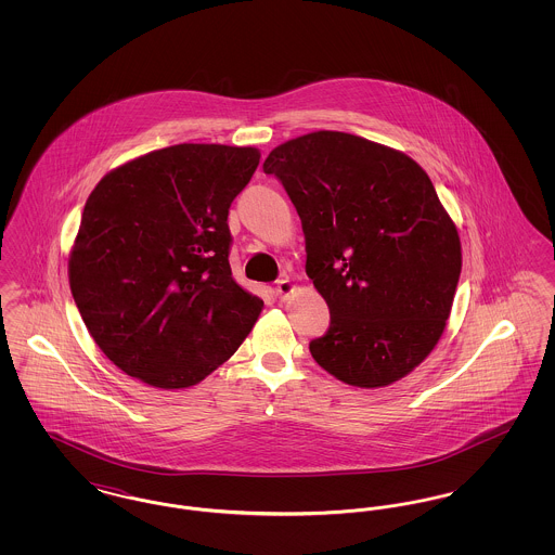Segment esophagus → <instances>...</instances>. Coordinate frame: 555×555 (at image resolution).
<instances>
[{"instance_id":"obj_1","label":"esophagus","mask_w":555,"mask_h":555,"mask_svg":"<svg viewBox=\"0 0 555 555\" xmlns=\"http://www.w3.org/2000/svg\"><path fill=\"white\" fill-rule=\"evenodd\" d=\"M293 285H291L289 279H281V281H276V287H274V293H276V297L279 299H287L291 293H293Z\"/></svg>"}]
</instances>
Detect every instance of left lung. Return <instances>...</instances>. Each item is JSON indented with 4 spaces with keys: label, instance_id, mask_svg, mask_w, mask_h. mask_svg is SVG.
<instances>
[{
    "label": "left lung",
    "instance_id": "8db88e82",
    "mask_svg": "<svg viewBox=\"0 0 555 555\" xmlns=\"http://www.w3.org/2000/svg\"><path fill=\"white\" fill-rule=\"evenodd\" d=\"M306 235V272L331 310L310 341L318 364L353 387H385L439 341L462 270L455 224L428 175L369 139L318 131L264 159Z\"/></svg>",
    "mask_w": 555,
    "mask_h": 555
}]
</instances>
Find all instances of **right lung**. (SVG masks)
Here are the masks:
<instances>
[{"instance_id": "obj_1", "label": "right lung", "mask_w": 555, "mask_h": 555, "mask_svg": "<svg viewBox=\"0 0 555 555\" xmlns=\"http://www.w3.org/2000/svg\"><path fill=\"white\" fill-rule=\"evenodd\" d=\"M254 147L181 143L106 175L89 195L68 276L93 341L132 378L183 389L227 362L264 301L233 281L229 210Z\"/></svg>"}]
</instances>
